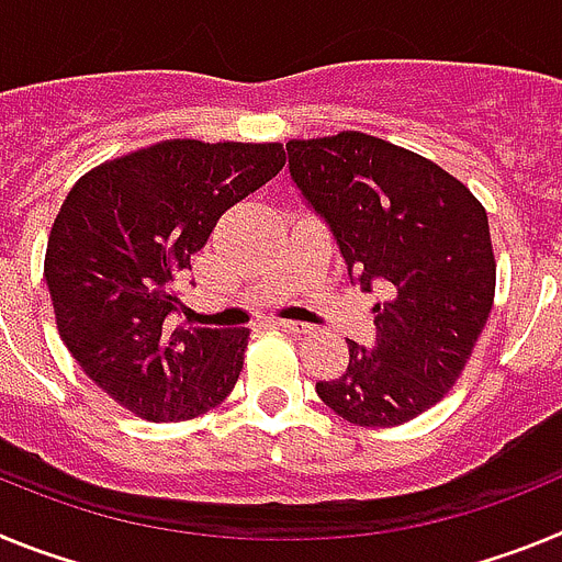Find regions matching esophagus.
Returning <instances> with one entry per match:
<instances>
[{"instance_id":"obj_1","label":"esophagus","mask_w":562,"mask_h":562,"mask_svg":"<svg viewBox=\"0 0 562 562\" xmlns=\"http://www.w3.org/2000/svg\"><path fill=\"white\" fill-rule=\"evenodd\" d=\"M278 329L290 331V335L304 337V335H312V331H315V326H310V324H297V321H278Z\"/></svg>"}]
</instances>
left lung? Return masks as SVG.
Returning <instances> with one entry per match:
<instances>
[{
    "label": "left lung",
    "mask_w": 562,
    "mask_h": 562,
    "mask_svg": "<svg viewBox=\"0 0 562 562\" xmlns=\"http://www.w3.org/2000/svg\"><path fill=\"white\" fill-rule=\"evenodd\" d=\"M286 151L351 281L389 290L374 306V346L349 340V366L317 382V396L362 428L411 422L453 389L493 310L484 205L453 173L371 134L290 140Z\"/></svg>",
    "instance_id": "1"
}]
</instances>
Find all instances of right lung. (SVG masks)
Listing matches in <instances>:
<instances>
[{"instance_id": "right-lung-1", "label": "right lung", "mask_w": 562, "mask_h": 562, "mask_svg": "<svg viewBox=\"0 0 562 562\" xmlns=\"http://www.w3.org/2000/svg\"><path fill=\"white\" fill-rule=\"evenodd\" d=\"M281 143L162 140L101 162L67 193L44 256L64 346L148 422H186L233 391L250 329H186L180 284L222 213L270 182Z\"/></svg>"}]
</instances>
